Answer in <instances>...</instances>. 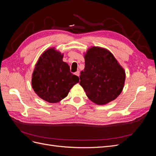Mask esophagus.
Listing matches in <instances>:
<instances>
[{
  "label": "esophagus",
  "mask_w": 156,
  "mask_h": 156,
  "mask_svg": "<svg viewBox=\"0 0 156 156\" xmlns=\"http://www.w3.org/2000/svg\"><path fill=\"white\" fill-rule=\"evenodd\" d=\"M75 75H77V76H79V75H80V72H79V71H77V72H75Z\"/></svg>",
  "instance_id": "obj_1"
}]
</instances>
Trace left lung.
Instances as JSON below:
<instances>
[{"instance_id": "8db88e82", "label": "left lung", "mask_w": 156, "mask_h": 156, "mask_svg": "<svg viewBox=\"0 0 156 156\" xmlns=\"http://www.w3.org/2000/svg\"><path fill=\"white\" fill-rule=\"evenodd\" d=\"M85 66L79 84L87 97L98 105H104L119 96L126 80L124 68L109 51L94 46L84 55Z\"/></svg>"}]
</instances>
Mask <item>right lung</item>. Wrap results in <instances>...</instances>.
I'll return each instance as SVG.
<instances>
[{
	"label": "right lung",
	"mask_w": 156,
	"mask_h": 156,
	"mask_svg": "<svg viewBox=\"0 0 156 156\" xmlns=\"http://www.w3.org/2000/svg\"><path fill=\"white\" fill-rule=\"evenodd\" d=\"M64 54L55 48L45 51L37 60L32 76V87L42 100L57 103L65 98L75 84L77 75L70 72L69 65L63 62Z\"/></svg>",
	"instance_id": "obj_1"
}]
</instances>
